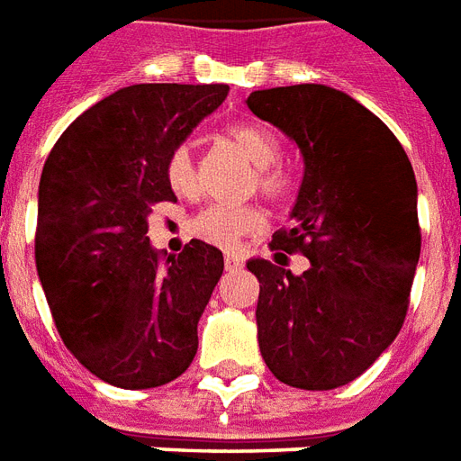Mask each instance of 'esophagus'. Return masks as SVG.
I'll return each mask as SVG.
<instances>
[{
  "instance_id": "34e87169",
  "label": "esophagus",
  "mask_w": 461,
  "mask_h": 461,
  "mask_svg": "<svg viewBox=\"0 0 461 461\" xmlns=\"http://www.w3.org/2000/svg\"><path fill=\"white\" fill-rule=\"evenodd\" d=\"M241 264H244V261H241L240 254H231V251H227V254H224V266H227V271L241 268Z\"/></svg>"
}]
</instances>
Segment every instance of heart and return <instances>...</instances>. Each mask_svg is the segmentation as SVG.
I'll return each instance as SVG.
<instances>
[{"mask_svg":"<svg viewBox=\"0 0 461 461\" xmlns=\"http://www.w3.org/2000/svg\"><path fill=\"white\" fill-rule=\"evenodd\" d=\"M230 141L254 163V176L249 187L258 190L268 200H283L291 193V176L278 166L281 161V139L258 124L231 126ZM163 173L170 190L180 197H195L200 190L197 163L187 146H176L166 156ZM264 230V210L258 204H207L190 220V231L207 244L234 249L244 237Z\"/></svg>","mask_w":461,"mask_h":461,"instance_id":"1","label":"heart"}]
</instances>
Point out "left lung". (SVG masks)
Here are the masks:
<instances>
[{
  "label": "left lung",
  "mask_w": 461,
  "mask_h": 461,
  "mask_svg": "<svg viewBox=\"0 0 461 461\" xmlns=\"http://www.w3.org/2000/svg\"><path fill=\"white\" fill-rule=\"evenodd\" d=\"M249 109L298 144L305 176L291 227L258 278V349L278 381L305 391L349 384L403 327L420 258L418 185L403 146L376 114L325 85L249 95ZM288 253L311 268L293 276Z\"/></svg>",
  "instance_id": "1"
}]
</instances>
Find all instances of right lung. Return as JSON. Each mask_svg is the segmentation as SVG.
<instances>
[{
    "mask_svg": "<svg viewBox=\"0 0 461 461\" xmlns=\"http://www.w3.org/2000/svg\"><path fill=\"white\" fill-rule=\"evenodd\" d=\"M227 92V85H131L83 112L46 158L36 224L41 285L63 344L112 386H163L195 359L197 320L224 257L200 240L161 257L146 237V214L176 200L166 156Z\"/></svg>",
    "mask_w": 461,
    "mask_h": 461,
    "instance_id": "1",
    "label": "right lung"
}]
</instances>
